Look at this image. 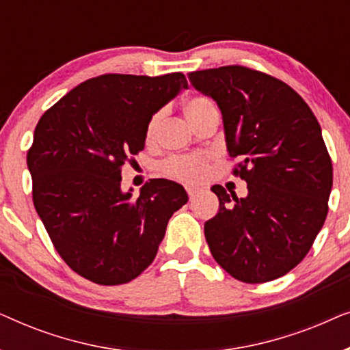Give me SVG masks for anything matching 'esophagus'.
<instances>
[{
	"label": "esophagus",
	"mask_w": 350,
	"mask_h": 350,
	"mask_svg": "<svg viewBox=\"0 0 350 350\" xmlns=\"http://www.w3.org/2000/svg\"><path fill=\"white\" fill-rule=\"evenodd\" d=\"M186 193H188L189 199H194L196 196H198V189H196V188H186Z\"/></svg>",
	"instance_id": "34e87169"
}]
</instances>
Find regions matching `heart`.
I'll return each instance as SVG.
<instances>
[{
    "label": "heart",
    "instance_id": "b5f03b06",
    "mask_svg": "<svg viewBox=\"0 0 350 350\" xmlns=\"http://www.w3.org/2000/svg\"><path fill=\"white\" fill-rule=\"evenodd\" d=\"M213 111H217V107H215L213 100L207 95L196 94L186 98L185 113L193 126ZM161 122L162 111L154 113L148 121L145 127V142L148 145L156 142ZM159 169L162 175H165L167 178L183 181V183H198V181L207 176V172L210 169V156L204 154V152H200V154L174 156L162 162Z\"/></svg>",
    "mask_w": 350,
    "mask_h": 350
}]
</instances>
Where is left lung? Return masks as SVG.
<instances>
[{"mask_svg": "<svg viewBox=\"0 0 350 350\" xmlns=\"http://www.w3.org/2000/svg\"><path fill=\"white\" fill-rule=\"evenodd\" d=\"M223 113L239 199L212 186L219 210L204 234L215 261L245 284L279 279L299 265L322 229L333 165L317 118L284 81L242 65L188 73Z\"/></svg>", "mask_w": 350, "mask_h": 350, "instance_id": "obj_1", "label": "left lung"}]
</instances>
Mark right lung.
Here are the masks:
<instances>
[{"label":"right lung","instance_id":"1","mask_svg":"<svg viewBox=\"0 0 350 350\" xmlns=\"http://www.w3.org/2000/svg\"><path fill=\"white\" fill-rule=\"evenodd\" d=\"M188 88L183 73H108L64 95L36 124L27 152L33 204L70 269L98 285L135 279L154 260L183 186L151 178L121 193V169L145 146L157 109Z\"/></svg>","mask_w":350,"mask_h":350}]
</instances>
